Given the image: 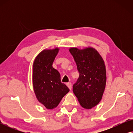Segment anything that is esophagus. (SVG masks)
<instances>
[{
	"label": "esophagus",
	"instance_id": "1",
	"mask_svg": "<svg viewBox=\"0 0 133 133\" xmlns=\"http://www.w3.org/2000/svg\"><path fill=\"white\" fill-rule=\"evenodd\" d=\"M66 85H67V87H68L69 88V89H70V90H71V88H72L71 83V82L66 83Z\"/></svg>",
	"mask_w": 133,
	"mask_h": 133
}]
</instances>
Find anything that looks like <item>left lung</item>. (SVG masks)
<instances>
[{
	"instance_id": "left-lung-1",
	"label": "left lung",
	"mask_w": 133,
	"mask_h": 133,
	"mask_svg": "<svg viewBox=\"0 0 133 133\" xmlns=\"http://www.w3.org/2000/svg\"><path fill=\"white\" fill-rule=\"evenodd\" d=\"M69 51L79 73L72 87L73 92L82 107L91 109L101 101L105 90L107 75L104 61L97 51L91 47L83 50L71 48Z\"/></svg>"
}]
</instances>
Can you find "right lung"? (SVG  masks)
<instances>
[{"label":"right lung","instance_id":"obj_1","mask_svg":"<svg viewBox=\"0 0 133 133\" xmlns=\"http://www.w3.org/2000/svg\"><path fill=\"white\" fill-rule=\"evenodd\" d=\"M59 49L44 50L37 56L33 63L32 83L36 97L47 109L59 105L69 88L61 82V74L52 67Z\"/></svg>","mask_w":133,"mask_h":133}]
</instances>
